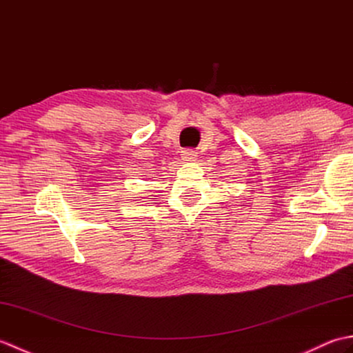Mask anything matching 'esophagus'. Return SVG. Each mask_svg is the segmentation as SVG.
<instances>
[{"instance_id": "esophagus-1", "label": "esophagus", "mask_w": 353, "mask_h": 353, "mask_svg": "<svg viewBox=\"0 0 353 353\" xmlns=\"http://www.w3.org/2000/svg\"><path fill=\"white\" fill-rule=\"evenodd\" d=\"M197 157V152L192 148H186L182 152V159L183 161H194Z\"/></svg>"}]
</instances>
